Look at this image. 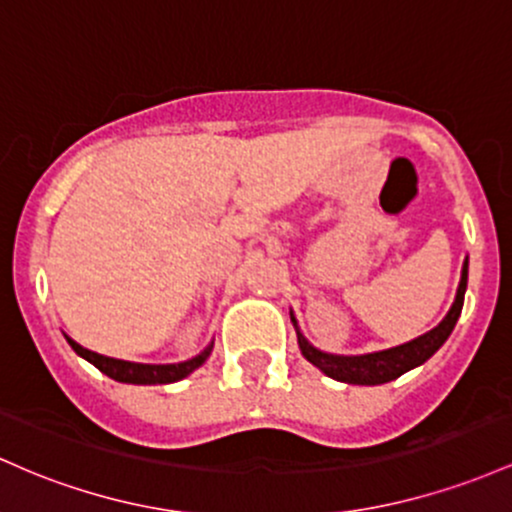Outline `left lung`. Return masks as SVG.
Returning a JSON list of instances; mask_svg holds the SVG:
<instances>
[{
    "label": "left lung",
    "instance_id": "left-lung-1",
    "mask_svg": "<svg viewBox=\"0 0 512 512\" xmlns=\"http://www.w3.org/2000/svg\"><path fill=\"white\" fill-rule=\"evenodd\" d=\"M467 275H469V258H464L462 263V278H459V287L455 302H452L450 312L445 314V319L440 321L435 329L423 333V336L413 338L409 343H401V346L387 348V350H375V353H363V355H336V353H324V350L314 348L312 343L304 338L297 324L295 314L290 312L292 326L297 331V343L304 358L309 360L314 367H319L326 377L336 382L346 384H365V387H375V384L392 382L396 377H401L404 372L413 370V367L423 365L430 355L438 350L442 343L450 338L452 329H455L459 314H462L464 304V292H467Z\"/></svg>",
    "mask_w": 512,
    "mask_h": 512
}]
</instances>
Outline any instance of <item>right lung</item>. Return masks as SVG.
Listing matches in <instances>:
<instances>
[{"label": "right lung", "instance_id": "right-lung-1", "mask_svg": "<svg viewBox=\"0 0 512 512\" xmlns=\"http://www.w3.org/2000/svg\"><path fill=\"white\" fill-rule=\"evenodd\" d=\"M65 338H67V343L72 346L74 353L79 355V358H84L86 363L99 367L103 375H108L111 380L123 382V384H171V382H179V380H183V377L191 375L193 370H198V367L210 358L212 346H215V341H210L208 346H205L198 355H195V358L183 360V363L149 365V363H130V360L108 358V355L94 353V350L79 346V343L72 341L70 336H65Z\"/></svg>", "mask_w": 512, "mask_h": 512}]
</instances>
